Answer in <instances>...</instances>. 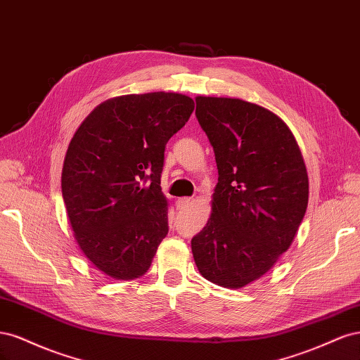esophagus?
Wrapping results in <instances>:
<instances>
[{"label": "esophagus", "instance_id": "34e87169", "mask_svg": "<svg viewBox=\"0 0 360 360\" xmlns=\"http://www.w3.org/2000/svg\"><path fill=\"white\" fill-rule=\"evenodd\" d=\"M192 201H193L192 198H179V200L176 201V205H177L179 210H181V209H184V207H188Z\"/></svg>", "mask_w": 360, "mask_h": 360}]
</instances>
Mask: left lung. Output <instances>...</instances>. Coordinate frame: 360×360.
I'll list each match as a JSON object with an SVG mask.
<instances>
[{"mask_svg":"<svg viewBox=\"0 0 360 360\" xmlns=\"http://www.w3.org/2000/svg\"><path fill=\"white\" fill-rule=\"evenodd\" d=\"M195 102L219 177L209 221L191 242L193 259L207 281L242 288L296 237L308 207L307 167L288 126L266 108L230 97Z\"/></svg>","mask_w":360,"mask_h":360,"instance_id":"1","label":"left lung"}]
</instances>
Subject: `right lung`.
Returning <instances> with one entry per match:
<instances>
[{
	"instance_id": "1",
	"label": "right lung",
	"mask_w": 360,
	"mask_h": 360,
	"mask_svg": "<svg viewBox=\"0 0 360 360\" xmlns=\"http://www.w3.org/2000/svg\"><path fill=\"white\" fill-rule=\"evenodd\" d=\"M193 108L179 93L118 96L96 106L75 132L63 200L79 249L105 275L143 276L168 234L163 153Z\"/></svg>"
}]
</instances>
